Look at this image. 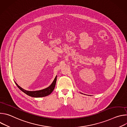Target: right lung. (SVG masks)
Segmentation results:
<instances>
[{
    "label": "right lung",
    "mask_w": 127,
    "mask_h": 127,
    "mask_svg": "<svg viewBox=\"0 0 127 127\" xmlns=\"http://www.w3.org/2000/svg\"><path fill=\"white\" fill-rule=\"evenodd\" d=\"M56 80H57V76H56L55 79H54L52 83L49 87L42 90H37V91H28V90H25L24 89L20 87L15 82V83L16 84L17 86L19 88V89H21L23 92H24L26 95L33 97H41L46 96L50 95L52 93L54 88L55 87Z\"/></svg>",
    "instance_id": "add662e5"
}]
</instances>
